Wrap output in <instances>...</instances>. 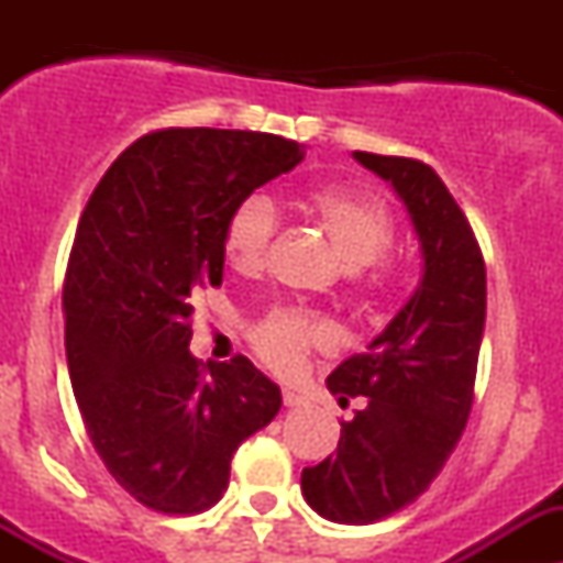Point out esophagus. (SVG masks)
Here are the masks:
<instances>
[{
	"label": "esophagus",
	"instance_id": "34e87169",
	"mask_svg": "<svg viewBox=\"0 0 563 563\" xmlns=\"http://www.w3.org/2000/svg\"><path fill=\"white\" fill-rule=\"evenodd\" d=\"M283 402H286L288 408H299V406H305V397L297 395V391H291V389H283Z\"/></svg>",
	"mask_w": 563,
	"mask_h": 563
}]
</instances>
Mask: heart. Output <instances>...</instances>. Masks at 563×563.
I'll list each match as a JSON object with an SVG mask.
<instances>
[{
	"label": "heart",
	"mask_w": 563,
	"mask_h": 563,
	"mask_svg": "<svg viewBox=\"0 0 563 563\" xmlns=\"http://www.w3.org/2000/svg\"><path fill=\"white\" fill-rule=\"evenodd\" d=\"M305 212L327 234L349 269L360 275L365 294H384L391 272L382 255L395 242V214L378 196L356 187H318L305 198ZM280 225L272 196L255 190L234 203L223 225V253L242 275H258L269 261L272 240ZM261 360L280 376H294L313 351H329L338 343V329L329 318L299 308L272 310L250 332Z\"/></svg>",
	"instance_id": "heart-1"
}]
</instances>
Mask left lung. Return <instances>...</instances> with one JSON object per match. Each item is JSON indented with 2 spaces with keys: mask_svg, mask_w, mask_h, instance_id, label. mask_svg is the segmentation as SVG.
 Listing matches in <instances>:
<instances>
[{
  "mask_svg": "<svg viewBox=\"0 0 563 563\" xmlns=\"http://www.w3.org/2000/svg\"><path fill=\"white\" fill-rule=\"evenodd\" d=\"M354 157L391 181L424 258L406 308L365 354L329 373L340 402L365 400L351 422H340L338 450L302 471V496L321 518L367 526L417 501L455 452L474 402L487 277L468 218L428 163Z\"/></svg>",
  "mask_w": 563,
  "mask_h": 563,
  "instance_id": "1",
  "label": "left lung"
}]
</instances>
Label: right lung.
Masks as SVG:
<instances>
[{
    "label": "right lung",
    "mask_w": 563,
    "mask_h": 563,
    "mask_svg": "<svg viewBox=\"0 0 563 563\" xmlns=\"http://www.w3.org/2000/svg\"><path fill=\"white\" fill-rule=\"evenodd\" d=\"M302 157L272 133L152 130L78 220L62 288L73 395L108 474L155 512L214 507L236 446L280 411L247 356L203 365L187 345L192 302L223 283L229 212Z\"/></svg>",
    "instance_id": "add662e5"
}]
</instances>
